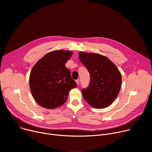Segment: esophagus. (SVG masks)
Instances as JSON below:
<instances>
[{
    "instance_id": "esophagus-1",
    "label": "esophagus",
    "mask_w": 152,
    "mask_h": 152,
    "mask_svg": "<svg viewBox=\"0 0 152 152\" xmlns=\"http://www.w3.org/2000/svg\"><path fill=\"white\" fill-rule=\"evenodd\" d=\"M76 83H77V85H79V79L76 80Z\"/></svg>"
}]
</instances>
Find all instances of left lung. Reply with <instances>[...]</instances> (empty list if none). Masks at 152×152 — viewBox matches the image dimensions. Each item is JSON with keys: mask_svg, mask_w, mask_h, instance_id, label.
<instances>
[{"mask_svg": "<svg viewBox=\"0 0 152 152\" xmlns=\"http://www.w3.org/2000/svg\"><path fill=\"white\" fill-rule=\"evenodd\" d=\"M79 58L90 75L88 87L82 90L83 97L92 107L102 109L117 98L121 85V75L106 56L96 53L80 52Z\"/></svg>", "mask_w": 152, "mask_h": 152, "instance_id": "obj_1", "label": "left lung"}]
</instances>
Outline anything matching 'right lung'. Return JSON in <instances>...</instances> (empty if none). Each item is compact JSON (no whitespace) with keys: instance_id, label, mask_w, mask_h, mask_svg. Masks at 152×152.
I'll return each mask as SVG.
<instances>
[{"instance_id":"right-lung-1","label":"right lung","mask_w":152,"mask_h":152,"mask_svg":"<svg viewBox=\"0 0 152 152\" xmlns=\"http://www.w3.org/2000/svg\"><path fill=\"white\" fill-rule=\"evenodd\" d=\"M73 52L57 50L41 58L33 67L29 86L36 102L47 109H55L67 99L69 91L77 86L65 64Z\"/></svg>"}]
</instances>
